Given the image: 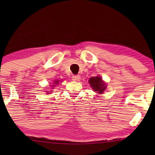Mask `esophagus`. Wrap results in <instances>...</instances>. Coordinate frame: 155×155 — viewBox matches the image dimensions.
<instances>
[{"label":"esophagus","mask_w":155,"mask_h":155,"mask_svg":"<svg viewBox=\"0 0 155 155\" xmlns=\"http://www.w3.org/2000/svg\"><path fill=\"white\" fill-rule=\"evenodd\" d=\"M72 79L74 81H79L80 80V75H73V77H72Z\"/></svg>","instance_id":"34e87169"}]
</instances>
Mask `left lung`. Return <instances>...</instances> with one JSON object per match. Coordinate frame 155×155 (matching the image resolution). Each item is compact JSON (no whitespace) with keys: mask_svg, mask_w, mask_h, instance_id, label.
Instances as JSON below:
<instances>
[{"mask_svg":"<svg viewBox=\"0 0 155 155\" xmlns=\"http://www.w3.org/2000/svg\"><path fill=\"white\" fill-rule=\"evenodd\" d=\"M89 83L92 90L99 94H102L107 88L106 83L103 81L102 78H101L100 76L90 78V79L89 80Z\"/></svg>","mask_w":155,"mask_h":155,"instance_id":"left-lung-1","label":"left lung"}]
</instances>
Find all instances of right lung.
Segmentation results:
<instances>
[{"mask_svg": "<svg viewBox=\"0 0 155 155\" xmlns=\"http://www.w3.org/2000/svg\"><path fill=\"white\" fill-rule=\"evenodd\" d=\"M54 82L55 84H58V82H59V80H55V81H54ZM53 86H54V85H53ZM47 92H48V91H47ZM47 93H50V92H47Z\"/></svg>", "mask_w": 155, "mask_h": 155, "instance_id": "1", "label": "right lung"}]
</instances>
